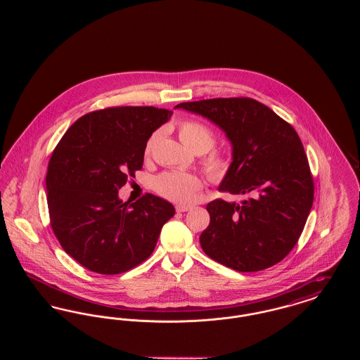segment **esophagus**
Here are the masks:
<instances>
[{
  "label": "esophagus",
  "mask_w": 360,
  "mask_h": 360,
  "mask_svg": "<svg viewBox=\"0 0 360 360\" xmlns=\"http://www.w3.org/2000/svg\"><path fill=\"white\" fill-rule=\"evenodd\" d=\"M176 212H188V210H190L191 209V206H186V205H176Z\"/></svg>",
  "instance_id": "esophagus-1"
}]
</instances>
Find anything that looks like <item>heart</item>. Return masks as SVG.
Wrapping results in <instances>:
<instances>
[{"label": "heart", "mask_w": 360, "mask_h": 360, "mask_svg": "<svg viewBox=\"0 0 360 360\" xmlns=\"http://www.w3.org/2000/svg\"><path fill=\"white\" fill-rule=\"evenodd\" d=\"M179 137L191 151L200 154L209 151L216 141L213 132L202 122L195 120L184 121L179 125ZM156 139L158 132L148 139L146 144V154L151 153ZM204 166L209 176L213 181L220 182L229 172L231 163L223 154L213 153L206 156ZM154 188L159 195L169 201L176 204H190L202 188V179L191 172H163L155 179Z\"/></svg>", "instance_id": "1"}]
</instances>
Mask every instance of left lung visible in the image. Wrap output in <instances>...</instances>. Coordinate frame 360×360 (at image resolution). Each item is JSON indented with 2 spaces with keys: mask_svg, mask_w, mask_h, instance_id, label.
I'll use <instances>...</instances> for the list:
<instances>
[{
  "mask_svg": "<svg viewBox=\"0 0 360 360\" xmlns=\"http://www.w3.org/2000/svg\"><path fill=\"white\" fill-rule=\"evenodd\" d=\"M216 124L232 146L219 190L245 194L240 204L214 200L200 236L206 255L240 273L269 269L300 239L313 205V178L301 139L270 108L247 97L178 103Z\"/></svg>",
  "mask_w": 360,
  "mask_h": 360,
  "instance_id": "left-lung-1",
  "label": "left lung"
}]
</instances>
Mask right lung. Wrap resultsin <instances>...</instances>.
<instances>
[{"label": "right lung", "instance_id": "obj_1", "mask_svg": "<svg viewBox=\"0 0 360 360\" xmlns=\"http://www.w3.org/2000/svg\"><path fill=\"white\" fill-rule=\"evenodd\" d=\"M172 110L117 106L75 121L55 147L46 175L51 226L62 248L87 270L125 273L154 252L174 206L147 193L119 198L144 160L148 139Z\"/></svg>", "mask_w": 360, "mask_h": 360}]
</instances>
